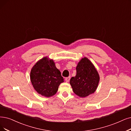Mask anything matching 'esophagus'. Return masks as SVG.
I'll list each match as a JSON object with an SVG mask.
<instances>
[{"label": "esophagus", "instance_id": "esophagus-1", "mask_svg": "<svg viewBox=\"0 0 131 131\" xmlns=\"http://www.w3.org/2000/svg\"><path fill=\"white\" fill-rule=\"evenodd\" d=\"M70 80V77H66V82H68Z\"/></svg>", "mask_w": 131, "mask_h": 131}]
</instances>
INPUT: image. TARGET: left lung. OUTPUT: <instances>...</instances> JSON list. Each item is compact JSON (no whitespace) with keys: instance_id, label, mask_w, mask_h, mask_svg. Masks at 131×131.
Returning <instances> with one entry per match:
<instances>
[{"instance_id":"left-lung-1","label":"left lung","mask_w":131,"mask_h":131,"mask_svg":"<svg viewBox=\"0 0 131 131\" xmlns=\"http://www.w3.org/2000/svg\"><path fill=\"white\" fill-rule=\"evenodd\" d=\"M99 76L92 62L84 57L76 67V75L72 77L70 84L74 92L80 97H85L95 92L99 82Z\"/></svg>"}]
</instances>
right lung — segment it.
Here are the masks:
<instances>
[{
  "mask_svg": "<svg viewBox=\"0 0 131 131\" xmlns=\"http://www.w3.org/2000/svg\"><path fill=\"white\" fill-rule=\"evenodd\" d=\"M34 89L42 96H53L58 90L64 79L53 60L44 57L33 67L30 74Z\"/></svg>",
  "mask_w": 131,
  "mask_h": 131,
  "instance_id": "obj_1",
  "label": "right lung"
}]
</instances>
